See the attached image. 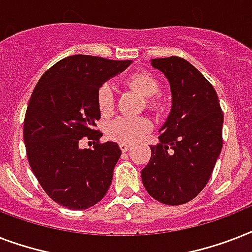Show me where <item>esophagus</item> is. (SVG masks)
<instances>
[{
  "label": "esophagus",
  "mask_w": 252,
  "mask_h": 252,
  "mask_svg": "<svg viewBox=\"0 0 252 252\" xmlns=\"http://www.w3.org/2000/svg\"><path fill=\"white\" fill-rule=\"evenodd\" d=\"M129 148H130L129 144H124V142H122V144H120V149H122V152H128V150H129Z\"/></svg>",
  "instance_id": "34e87169"
}]
</instances>
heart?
I'll return each mask as SVG.
<instances>
[{"label": "heart", "instance_id": "1", "mask_svg": "<svg viewBox=\"0 0 252 252\" xmlns=\"http://www.w3.org/2000/svg\"><path fill=\"white\" fill-rule=\"evenodd\" d=\"M126 85L146 96L148 106L157 110L159 102L153 98L159 93V82L149 73H133L126 78ZM96 103L102 115H108L114 110V90L110 84H103L96 93ZM152 129V122L146 118H118L108 126V136L119 142L133 144L141 140Z\"/></svg>", "mask_w": 252, "mask_h": 252}]
</instances>
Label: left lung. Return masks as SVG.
Wrapping results in <instances>:
<instances>
[{"label": "left lung", "mask_w": 252, "mask_h": 252, "mask_svg": "<svg viewBox=\"0 0 252 252\" xmlns=\"http://www.w3.org/2000/svg\"><path fill=\"white\" fill-rule=\"evenodd\" d=\"M171 87V112L159 129V144L142 168L144 187L167 205L195 199L207 186L222 149L223 114L211 82L184 59H153Z\"/></svg>", "instance_id": "left-lung-1"}]
</instances>
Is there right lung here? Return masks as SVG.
Instances as JSON below:
<instances>
[{
    "mask_svg": "<svg viewBox=\"0 0 252 252\" xmlns=\"http://www.w3.org/2000/svg\"><path fill=\"white\" fill-rule=\"evenodd\" d=\"M130 64L74 55L49 68L33 89L23 123L29 163L45 193L68 209L93 207L110 188L122 150L99 142L96 93ZM84 137L97 141L93 150L80 149Z\"/></svg>",
    "mask_w": 252,
    "mask_h": 252,
    "instance_id": "1",
    "label": "right lung"
}]
</instances>
